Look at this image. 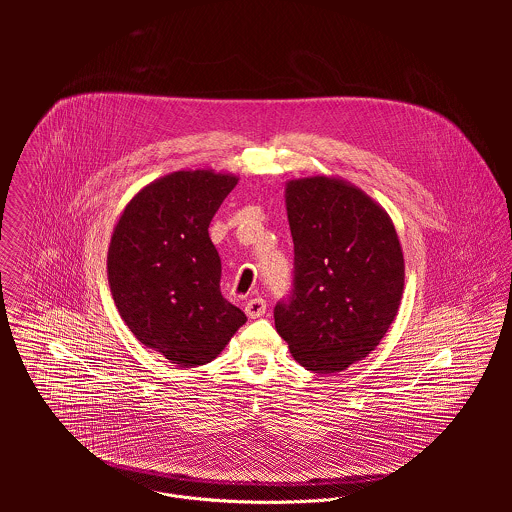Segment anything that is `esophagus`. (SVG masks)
I'll return each instance as SVG.
<instances>
[{
  "label": "esophagus",
  "mask_w": 512,
  "mask_h": 512,
  "mask_svg": "<svg viewBox=\"0 0 512 512\" xmlns=\"http://www.w3.org/2000/svg\"><path fill=\"white\" fill-rule=\"evenodd\" d=\"M244 311H246V315H248L250 319H258V317H262V315L266 313V301H264L262 297L248 299Z\"/></svg>",
  "instance_id": "1"
}]
</instances>
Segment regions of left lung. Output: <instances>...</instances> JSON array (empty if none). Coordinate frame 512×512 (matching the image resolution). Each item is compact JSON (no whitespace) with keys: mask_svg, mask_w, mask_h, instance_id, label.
<instances>
[{"mask_svg":"<svg viewBox=\"0 0 512 512\" xmlns=\"http://www.w3.org/2000/svg\"><path fill=\"white\" fill-rule=\"evenodd\" d=\"M293 293L276 331L307 370L333 374L368 357L404 292V254L390 215L353 183L313 175L286 183Z\"/></svg>","mask_w":512,"mask_h":512,"instance_id":"1","label":"left lung"}]
</instances>
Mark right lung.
Here are the masks:
<instances>
[{
  "instance_id": "1",
  "label": "right lung",
  "mask_w": 512,
  "mask_h": 512,
  "mask_svg": "<svg viewBox=\"0 0 512 512\" xmlns=\"http://www.w3.org/2000/svg\"><path fill=\"white\" fill-rule=\"evenodd\" d=\"M238 177L181 169L140 189L108 246V284L136 339L183 368L217 359L246 323L220 293V256L209 224Z\"/></svg>"
}]
</instances>
